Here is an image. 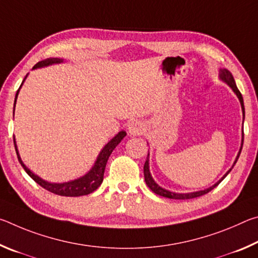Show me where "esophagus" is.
<instances>
[{
    "mask_svg": "<svg viewBox=\"0 0 258 258\" xmlns=\"http://www.w3.org/2000/svg\"><path fill=\"white\" fill-rule=\"evenodd\" d=\"M128 134L131 137H135V135H141L145 132V125H143L142 121L140 120H134L128 125Z\"/></svg>",
    "mask_w": 258,
    "mask_h": 258,
    "instance_id": "esophagus-1",
    "label": "esophagus"
}]
</instances>
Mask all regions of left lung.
<instances>
[{"label": "left lung", "mask_w": 258, "mask_h": 258, "mask_svg": "<svg viewBox=\"0 0 258 258\" xmlns=\"http://www.w3.org/2000/svg\"><path fill=\"white\" fill-rule=\"evenodd\" d=\"M220 80L223 81L225 84H228L231 89H232V91L234 92V94L237 95L239 101H240V104H241V109H242V116H243V119H244V106H243V99H242V95L241 93H240V91L238 90L237 85H235V81L234 78L232 76V74H231L228 69L225 68H221L220 69ZM243 124V123H242ZM242 145H243V127H242V137H241V146H240V149H239V152L237 157H235V160L234 163L232 165V167H231L228 172H226L223 176H222L220 180H218L215 184H213L212 186L207 187V189H204V190H200V191H195V192H187V194H177V192H172L169 190H166L164 189V187H161L160 185L157 184V183L155 182L154 177L151 176V173H150V168H149V154H148V157H147V160L145 163V166H143V174H145V180H146V183L147 185L150 187L151 191H154L156 195H159L161 196V197H165V198H169V199H192V198H197V197H200V196L203 195H206L208 194L209 191H212L214 187H216L220 183L224 180L225 176L228 175V174L232 171L233 166L235 165V163H237V160L239 158L240 156V152H241V149H242Z\"/></svg>", "instance_id": "8db88e82"}]
</instances>
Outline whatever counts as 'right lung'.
<instances>
[{
    "mask_svg": "<svg viewBox=\"0 0 258 258\" xmlns=\"http://www.w3.org/2000/svg\"><path fill=\"white\" fill-rule=\"evenodd\" d=\"M63 61H64L63 59H60V58H47L45 60L40 61V62H37L33 67V69L47 67V66H51V64H55V63H62ZM27 75H26L23 83H21L19 90L17 91V94L15 98V104H14V116H15V107H16L17 98H18L19 91L21 89V86H23L25 80L27 78ZM125 137H126L125 131H120V132H118V134H116L115 137H113L110 141H109L107 145L102 148V150L100 151L99 156L97 157V160H95L94 165L92 166V168H91L89 172L84 174V175L81 177L75 178V180L62 182V183L47 182L30 171L27 166L24 164V161L21 160V157L19 155L18 147H17L15 137H14V142H15V148H16L17 157H18L19 163L21 164V166H23V168L25 169L26 173H27L28 175L37 183V184H40L42 187H44L45 190L52 192V194L64 196V197H80V196H86V195L92 194L93 191L97 190L98 187L101 185V183L103 181L104 168H106V165H107L109 157H110L113 149H115V148L119 145L121 140H123Z\"/></svg>",
    "mask_w": 258,
    "mask_h": 258,
    "instance_id": "add662e5",
    "label": "right lung"
}]
</instances>
